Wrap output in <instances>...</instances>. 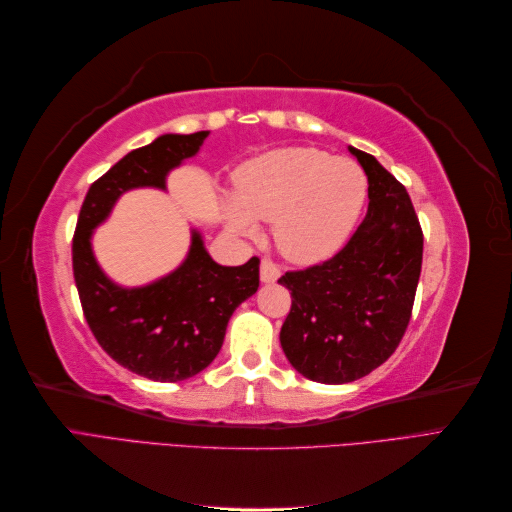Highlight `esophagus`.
Listing matches in <instances>:
<instances>
[{
    "mask_svg": "<svg viewBox=\"0 0 512 512\" xmlns=\"http://www.w3.org/2000/svg\"><path fill=\"white\" fill-rule=\"evenodd\" d=\"M277 277H280V267L275 265L273 260H269V258H265L260 262V282H265V284H273Z\"/></svg>",
    "mask_w": 512,
    "mask_h": 512,
    "instance_id": "1",
    "label": "esophagus"
}]
</instances>
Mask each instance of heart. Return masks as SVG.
Returning a JSON list of instances; mask_svg holds the SVG:
<instances>
[{"instance_id":"obj_1","label":"heart","mask_w":512,"mask_h":512,"mask_svg":"<svg viewBox=\"0 0 512 512\" xmlns=\"http://www.w3.org/2000/svg\"><path fill=\"white\" fill-rule=\"evenodd\" d=\"M367 196V179L352 160L314 147H286L245 162L224 218L239 237L273 222L275 245L297 265H316L346 243Z\"/></svg>"}]
</instances>
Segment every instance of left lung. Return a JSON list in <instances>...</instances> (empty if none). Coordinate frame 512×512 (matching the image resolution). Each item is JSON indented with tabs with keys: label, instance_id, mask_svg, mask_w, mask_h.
I'll use <instances>...</instances> for the list:
<instances>
[{
	"label": "left lung",
	"instance_id": "1",
	"mask_svg": "<svg viewBox=\"0 0 512 512\" xmlns=\"http://www.w3.org/2000/svg\"><path fill=\"white\" fill-rule=\"evenodd\" d=\"M348 149L369 183L365 220L331 260L280 277L292 297L282 350L301 376L322 384L359 380L395 352L423 262V230L406 188L374 156Z\"/></svg>",
	"mask_w": 512,
	"mask_h": 512
}]
</instances>
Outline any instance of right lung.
Wrapping results in <instances>:
<instances>
[{"label": "right lung", "instance_id": "1", "mask_svg": "<svg viewBox=\"0 0 512 512\" xmlns=\"http://www.w3.org/2000/svg\"><path fill=\"white\" fill-rule=\"evenodd\" d=\"M207 136V130L162 134L123 156L91 183L72 241L74 282L91 333L111 359L156 382L188 380L218 356L232 312L258 290L260 260L254 256L241 267H222L192 230L188 256L175 271L126 288L102 271L91 237L121 194L166 190L170 170L194 158Z\"/></svg>", "mask_w": 512, "mask_h": 512}]
</instances>
